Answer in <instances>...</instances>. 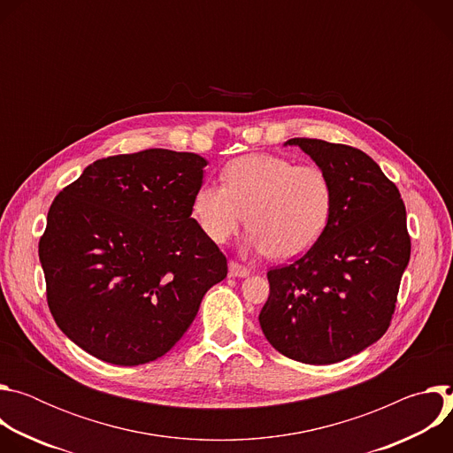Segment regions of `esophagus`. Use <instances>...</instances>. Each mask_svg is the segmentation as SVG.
I'll return each instance as SVG.
<instances>
[{"mask_svg": "<svg viewBox=\"0 0 453 453\" xmlns=\"http://www.w3.org/2000/svg\"><path fill=\"white\" fill-rule=\"evenodd\" d=\"M229 274L234 276V278H247L250 274V269L236 264V262H231L229 264Z\"/></svg>", "mask_w": 453, "mask_h": 453, "instance_id": "esophagus-1", "label": "esophagus"}]
</instances>
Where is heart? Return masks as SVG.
I'll list each match as a JSON object with an SVG mask.
<instances>
[{
    "label": "heart",
    "mask_w": 453,
    "mask_h": 453,
    "mask_svg": "<svg viewBox=\"0 0 453 453\" xmlns=\"http://www.w3.org/2000/svg\"><path fill=\"white\" fill-rule=\"evenodd\" d=\"M224 186L204 182L191 215L215 243H226L249 219L247 245L280 260L304 254L330 224L334 186L317 165L274 154H247L222 170Z\"/></svg>",
    "instance_id": "heart-1"
}]
</instances>
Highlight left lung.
<instances>
[{
    "label": "left lung",
    "instance_id": "1",
    "mask_svg": "<svg viewBox=\"0 0 453 453\" xmlns=\"http://www.w3.org/2000/svg\"><path fill=\"white\" fill-rule=\"evenodd\" d=\"M334 186L328 227L294 264L267 273L260 326L281 355L335 364L374 344L391 325L411 260L407 211L395 182L362 150L292 138Z\"/></svg>",
    "mask_w": 453,
    "mask_h": 453
}]
</instances>
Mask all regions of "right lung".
<instances>
[{
	"label": "right lung",
	"instance_id": "add662e5",
	"mask_svg": "<svg viewBox=\"0 0 453 453\" xmlns=\"http://www.w3.org/2000/svg\"><path fill=\"white\" fill-rule=\"evenodd\" d=\"M208 161L150 149L98 159L50 206L39 260L50 311L70 341L114 365L170 351L227 260L191 201Z\"/></svg>",
	"mask_w": 453,
	"mask_h": 453
}]
</instances>
